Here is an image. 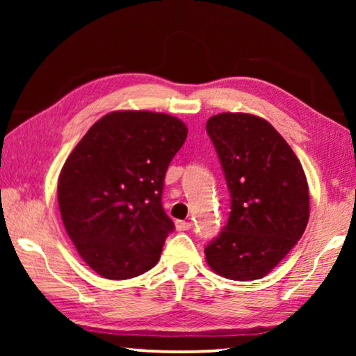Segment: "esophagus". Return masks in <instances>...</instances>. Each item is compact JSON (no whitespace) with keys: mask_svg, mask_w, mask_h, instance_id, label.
<instances>
[{"mask_svg":"<svg viewBox=\"0 0 356 356\" xmlns=\"http://www.w3.org/2000/svg\"><path fill=\"white\" fill-rule=\"evenodd\" d=\"M193 228V223L191 222H177V230L179 232H184V230H191Z\"/></svg>","mask_w":356,"mask_h":356,"instance_id":"34e87169","label":"esophagus"}]
</instances>
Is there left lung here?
<instances>
[{"instance_id": "obj_1", "label": "left lung", "mask_w": 356, "mask_h": 356, "mask_svg": "<svg viewBox=\"0 0 356 356\" xmlns=\"http://www.w3.org/2000/svg\"><path fill=\"white\" fill-rule=\"evenodd\" d=\"M230 191L227 225L206 261L230 280H257L289 254L308 225L309 191L298 157L274 126L250 113L207 120Z\"/></svg>"}]
</instances>
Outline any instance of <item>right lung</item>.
Segmentation results:
<instances>
[{
  "label": "right lung",
  "instance_id": "add662e5",
  "mask_svg": "<svg viewBox=\"0 0 356 356\" xmlns=\"http://www.w3.org/2000/svg\"><path fill=\"white\" fill-rule=\"evenodd\" d=\"M188 128L144 110L111 111L87 131L63 165L58 204L77 252L110 280L138 277L159 262L173 222L163 179Z\"/></svg>",
  "mask_w": 356,
  "mask_h": 356
}]
</instances>
